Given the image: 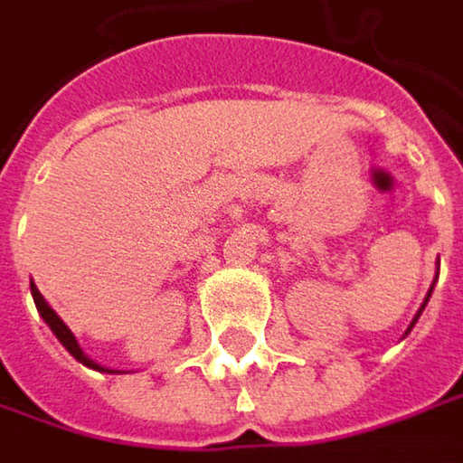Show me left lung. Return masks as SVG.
<instances>
[{
    "instance_id": "8db88e82",
    "label": "left lung",
    "mask_w": 463,
    "mask_h": 463,
    "mask_svg": "<svg viewBox=\"0 0 463 463\" xmlns=\"http://www.w3.org/2000/svg\"><path fill=\"white\" fill-rule=\"evenodd\" d=\"M435 281H438V277H435ZM435 281H432V287H435ZM432 287H430V292H427V298H424V303H421V308H419V311H416V316H413L411 326H409V329H406V335H409V332H411V329H413V324H416V318H419V316H421V311H424V306H427V300H430V295H432Z\"/></svg>"
}]
</instances>
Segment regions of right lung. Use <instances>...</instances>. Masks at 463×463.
I'll return each instance as SVG.
<instances>
[{"instance_id": "right-lung-1", "label": "right lung", "mask_w": 463, "mask_h": 463, "mask_svg": "<svg viewBox=\"0 0 463 463\" xmlns=\"http://www.w3.org/2000/svg\"><path fill=\"white\" fill-rule=\"evenodd\" d=\"M31 295H33L36 311L42 314V318L47 321V326H50L52 332H54V337H57V340L62 343V347H65V350H68V353H71V355H73L76 361H81L83 366H89V369H94V372H108V374H120V372H116V369H105V366H99L97 361H91V358H89V355L83 353L81 345H79V340H76V337H73V332L68 329V324H65V321H62L60 316L52 311V306H50V303H47V300H44V295L39 292V287H36L33 281H31Z\"/></svg>"}]
</instances>
